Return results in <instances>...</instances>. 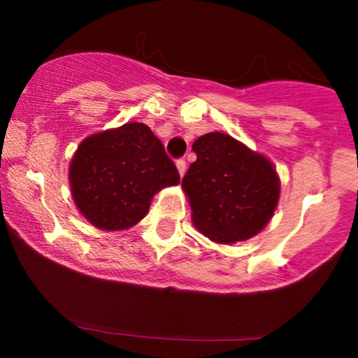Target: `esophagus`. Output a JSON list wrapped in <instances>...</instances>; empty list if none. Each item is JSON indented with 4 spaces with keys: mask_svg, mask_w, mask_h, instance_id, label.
<instances>
[{
    "mask_svg": "<svg viewBox=\"0 0 358 358\" xmlns=\"http://www.w3.org/2000/svg\"><path fill=\"white\" fill-rule=\"evenodd\" d=\"M176 169H178L180 176L185 175V171H187V162H185V159H178V161H176Z\"/></svg>",
    "mask_w": 358,
    "mask_h": 358,
    "instance_id": "34e87169",
    "label": "esophagus"
}]
</instances>
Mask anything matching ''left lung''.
I'll use <instances>...</instances> for the list:
<instances>
[{"instance_id": "obj_1", "label": "left lung", "mask_w": 358, "mask_h": 358, "mask_svg": "<svg viewBox=\"0 0 358 358\" xmlns=\"http://www.w3.org/2000/svg\"><path fill=\"white\" fill-rule=\"evenodd\" d=\"M192 150L197 159L183 176L182 189L196 229L220 244L262 232L280 196V180L270 159L218 131L199 136Z\"/></svg>"}]
</instances>
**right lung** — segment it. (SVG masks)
<instances>
[{
  "mask_svg": "<svg viewBox=\"0 0 358 358\" xmlns=\"http://www.w3.org/2000/svg\"><path fill=\"white\" fill-rule=\"evenodd\" d=\"M69 183L76 208L93 227L124 230L149 213L159 190L178 185L180 175L149 126L126 122L79 143Z\"/></svg>",
  "mask_w": 358,
  "mask_h": 358,
  "instance_id": "right-lung-1",
  "label": "right lung"
}]
</instances>
